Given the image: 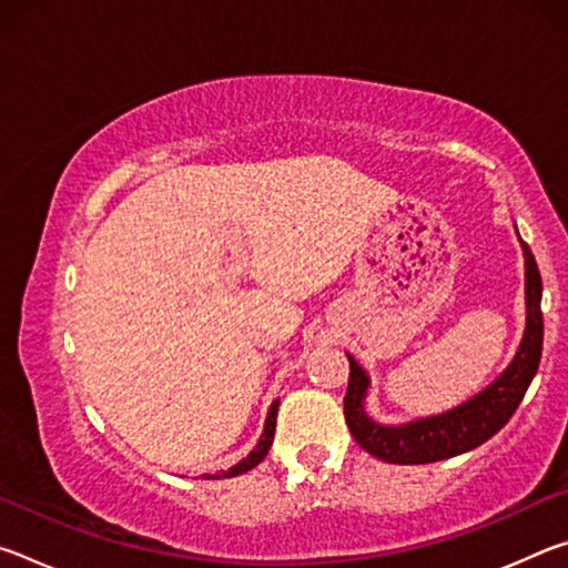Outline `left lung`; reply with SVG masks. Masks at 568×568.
<instances>
[{"instance_id":"1","label":"left lung","mask_w":568,"mask_h":568,"mask_svg":"<svg viewBox=\"0 0 568 568\" xmlns=\"http://www.w3.org/2000/svg\"><path fill=\"white\" fill-rule=\"evenodd\" d=\"M518 233V230H516ZM521 240V237H518ZM524 250V285H526V328L524 338L518 343L514 361L494 383L484 390L448 408L438 416L416 418L408 423H378L365 413V398H368L371 378L363 365L351 361L348 393H345V423H348L353 438L386 464H434L450 456L466 454V450L486 444L488 438L501 430L508 418L514 416L518 403L526 396L528 386L541 363L544 348V315H541V273H538L531 247L521 240Z\"/></svg>"}]
</instances>
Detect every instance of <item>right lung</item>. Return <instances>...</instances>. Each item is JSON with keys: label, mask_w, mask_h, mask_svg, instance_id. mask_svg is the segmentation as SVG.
I'll return each instance as SVG.
<instances>
[{"label": "right lung", "mask_w": 568, "mask_h": 568, "mask_svg": "<svg viewBox=\"0 0 568 568\" xmlns=\"http://www.w3.org/2000/svg\"><path fill=\"white\" fill-rule=\"evenodd\" d=\"M277 406H281V398L273 400L271 410H267L265 428H263V436H261V440H257V446H255L253 450H250V454H247L243 460H240V464H235L233 468H227V470H223V474H215V476H207V474H205V478H233V476L245 474V470L255 468L257 464H261V460L267 456V450H271V446H273V436H275V418H277Z\"/></svg>", "instance_id": "add662e5"}]
</instances>
